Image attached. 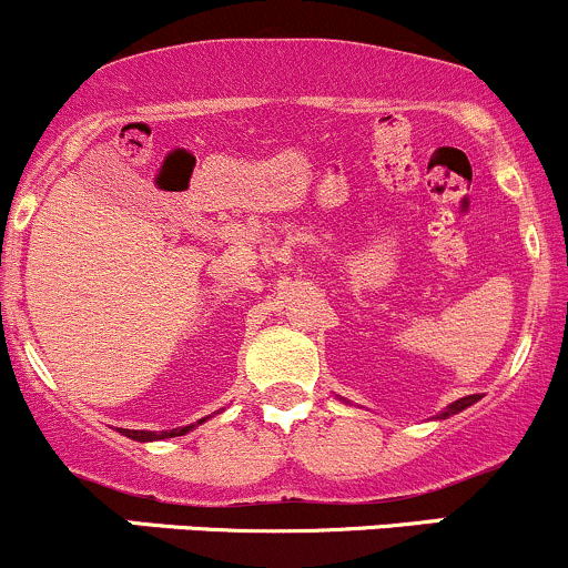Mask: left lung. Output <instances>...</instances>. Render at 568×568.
<instances>
[{
  "label": "left lung",
  "mask_w": 568,
  "mask_h": 568,
  "mask_svg": "<svg viewBox=\"0 0 568 568\" xmlns=\"http://www.w3.org/2000/svg\"><path fill=\"white\" fill-rule=\"evenodd\" d=\"M476 399H479V394H470V397H463V399H457V403H452L449 408L444 410V414L438 416V419H446V416H452V414H457V410H463V408H468V405H474Z\"/></svg>",
  "instance_id": "left-lung-1"
}]
</instances>
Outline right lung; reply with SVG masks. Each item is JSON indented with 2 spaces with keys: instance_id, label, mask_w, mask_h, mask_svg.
Listing matches in <instances>:
<instances>
[{
  "instance_id": "add662e5",
  "label": "right lung",
  "mask_w": 568,
  "mask_h": 568,
  "mask_svg": "<svg viewBox=\"0 0 568 568\" xmlns=\"http://www.w3.org/2000/svg\"><path fill=\"white\" fill-rule=\"evenodd\" d=\"M201 422H206V419H199V425ZM195 425H190V427H176V429H160V433H146V429H128V438H133V440H163V438H176V435H184V433H190V429H193Z\"/></svg>"
}]
</instances>
